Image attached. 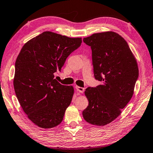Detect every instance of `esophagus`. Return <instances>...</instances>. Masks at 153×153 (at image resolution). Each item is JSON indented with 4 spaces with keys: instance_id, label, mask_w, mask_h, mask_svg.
<instances>
[{
    "instance_id": "obj_1",
    "label": "esophagus",
    "mask_w": 153,
    "mask_h": 153,
    "mask_svg": "<svg viewBox=\"0 0 153 153\" xmlns=\"http://www.w3.org/2000/svg\"><path fill=\"white\" fill-rule=\"evenodd\" d=\"M76 88L77 90V91H78L79 93H83L84 92V88L82 87H79V86H76Z\"/></svg>"
}]
</instances>
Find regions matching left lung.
<instances>
[{"mask_svg":"<svg viewBox=\"0 0 153 153\" xmlns=\"http://www.w3.org/2000/svg\"><path fill=\"white\" fill-rule=\"evenodd\" d=\"M83 41L91 47L94 77L102 82L85 90L89 103L83 117L92 125L103 126L115 120L132 97L138 64L128 43L117 33H93Z\"/></svg>","mask_w":153,"mask_h":153,"instance_id":"1","label":"left lung"}]
</instances>
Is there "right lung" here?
Returning <instances> with one entry per match:
<instances>
[{
  "label": "right lung",
  "mask_w": 153,
  "mask_h": 153,
  "mask_svg": "<svg viewBox=\"0 0 153 153\" xmlns=\"http://www.w3.org/2000/svg\"><path fill=\"white\" fill-rule=\"evenodd\" d=\"M82 38L45 32L25 44L15 61V94L27 117L38 127L54 128L61 123L74 93L72 86L54 79L66 59L79 48Z\"/></svg>",
  "instance_id": "add662e5"
}]
</instances>
